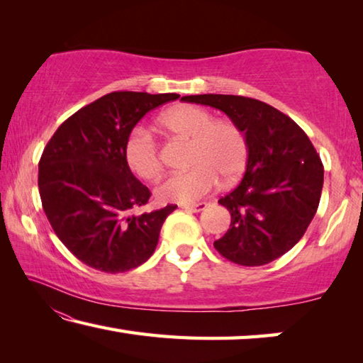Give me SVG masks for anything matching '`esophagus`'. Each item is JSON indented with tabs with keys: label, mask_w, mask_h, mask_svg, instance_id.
<instances>
[{
	"label": "esophagus",
	"mask_w": 363,
	"mask_h": 363,
	"mask_svg": "<svg viewBox=\"0 0 363 363\" xmlns=\"http://www.w3.org/2000/svg\"><path fill=\"white\" fill-rule=\"evenodd\" d=\"M206 206H208V203H205V201H200V203H195V205H181L182 210H186V211H192V213L203 211Z\"/></svg>",
	"instance_id": "1"
}]
</instances>
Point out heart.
I'll use <instances>...</instances> for the list:
<instances>
[{
	"label": "heart",
	"instance_id": "obj_1",
	"mask_svg": "<svg viewBox=\"0 0 363 363\" xmlns=\"http://www.w3.org/2000/svg\"><path fill=\"white\" fill-rule=\"evenodd\" d=\"M158 125L190 139L189 164L194 167L160 184L155 195L162 203H194L218 186V177L232 182L247 167V138L233 121L213 120V115L201 107L177 106L160 116ZM123 160L128 169L144 181L157 179L162 171L155 139L143 128H134L126 136Z\"/></svg>",
	"mask_w": 363,
	"mask_h": 363
}]
</instances>
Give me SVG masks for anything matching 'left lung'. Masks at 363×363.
Masks as SVG:
<instances>
[{
  "label": "left lung",
  "mask_w": 363,
  "mask_h": 363,
  "mask_svg": "<svg viewBox=\"0 0 363 363\" xmlns=\"http://www.w3.org/2000/svg\"><path fill=\"white\" fill-rule=\"evenodd\" d=\"M181 101L224 112L248 143L242 182L219 200L232 219L214 248L248 267L284 256L304 235L322 195L323 164L307 134L288 115L251 97L199 94Z\"/></svg>",
  "instance_id": "obj_1"
}]
</instances>
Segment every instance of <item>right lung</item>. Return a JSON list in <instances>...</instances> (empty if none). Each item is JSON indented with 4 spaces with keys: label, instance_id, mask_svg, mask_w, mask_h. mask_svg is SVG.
Segmentation results:
<instances>
[{
    "label": "right lung",
    "instance_id": "add662e5",
    "mask_svg": "<svg viewBox=\"0 0 363 363\" xmlns=\"http://www.w3.org/2000/svg\"><path fill=\"white\" fill-rule=\"evenodd\" d=\"M177 97L133 91L106 94L67 118L43 150V210L59 240L86 266L126 272L155 251L160 229L177 206L130 214L152 194L128 169L123 144L147 112Z\"/></svg>",
    "mask_w": 363,
    "mask_h": 363
}]
</instances>
